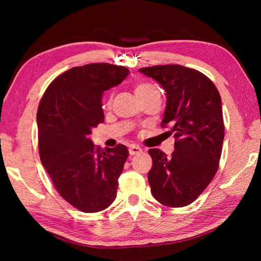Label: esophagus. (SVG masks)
<instances>
[{
	"instance_id": "obj_1",
	"label": "esophagus",
	"mask_w": 261,
	"mask_h": 261,
	"mask_svg": "<svg viewBox=\"0 0 261 261\" xmlns=\"http://www.w3.org/2000/svg\"><path fill=\"white\" fill-rule=\"evenodd\" d=\"M140 152H141V148L138 147V146H136V145H134V146H131L129 148L130 155H136V154H139Z\"/></svg>"
}]
</instances>
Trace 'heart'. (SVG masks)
I'll return each instance as SVG.
<instances>
[{
	"mask_svg": "<svg viewBox=\"0 0 261 261\" xmlns=\"http://www.w3.org/2000/svg\"><path fill=\"white\" fill-rule=\"evenodd\" d=\"M152 86H149V85H146V84H139V85H137L136 86V88H135V92H136V94L137 93H139V92H141V91H145V90H147V88H151ZM110 102H112V96H109L108 98V100H107V105L109 106L110 105Z\"/></svg>",
	"mask_w": 261,
	"mask_h": 261,
	"instance_id": "b5f03b06",
	"label": "heart"
}]
</instances>
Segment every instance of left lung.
Here are the masks:
<instances>
[{
  "instance_id": "1",
  "label": "left lung",
  "mask_w": 261,
  "mask_h": 261,
  "mask_svg": "<svg viewBox=\"0 0 261 261\" xmlns=\"http://www.w3.org/2000/svg\"><path fill=\"white\" fill-rule=\"evenodd\" d=\"M163 87L167 96L162 126L175 132V151L167 156L148 151L153 166L148 183L155 199L168 207L190 205L213 179L224 138L219 91L204 73L183 65L139 69Z\"/></svg>"
}]
</instances>
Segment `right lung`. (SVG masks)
<instances>
[{
	"label": "right lung",
	"mask_w": 261,
	"mask_h": 261,
	"mask_svg": "<svg viewBox=\"0 0 261 261\" xmlns=\"http://www.w3.org/2000/svg\"><path fill=\"white\" fill-rule=\"evenodd\" d=\"M129 70L109 63L74 67L60 74L43 94L37 114L42 166L62 197L85 213L100 212L116 198L126 146L96 148L90 135L105 121L102 94Z\"/></svg>",
	"instance_id": "add662e5"
}]
</instances>
